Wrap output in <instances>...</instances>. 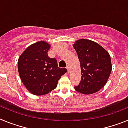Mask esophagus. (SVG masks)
Returning <instances> with one entry per match:
<instances>
[{
  "label": "esophagus",
  "mask_w": 128,
  "mask_h": 128,
  "mask_svg": "<svg viewBox=\"0 0 128 128\" xmlns=\"http://www.w3.org/2000/svg\"><path fill=\"white\" fill-rule=\"evenodd\" d=\"M66 69H67V70H68V72H69V71H70V69H69V66H66Z\"/></svg>",
  "instance_id": "esophagus-1"
}]
</instances>
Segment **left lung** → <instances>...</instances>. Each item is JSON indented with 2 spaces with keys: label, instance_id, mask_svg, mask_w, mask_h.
Instances as JSON below:
<instances>
[{
  "label": "left lung",
  "instance_id": "1",
  "mask_svg": "<svg viewBox=\"0 0 128 128\" xmlns=\"http://www.w3.org/2000/svg\"><path fill=\"white\" fill-rule=\"evenodd\" d=\"M80 62L82 80L75 90L91 94L106 84L112 70L110 54L102 46L89 39H80L73 44Z\"/></svg>",
  "mask_w": 128,
  "mask_h": 128
}]
</instances>
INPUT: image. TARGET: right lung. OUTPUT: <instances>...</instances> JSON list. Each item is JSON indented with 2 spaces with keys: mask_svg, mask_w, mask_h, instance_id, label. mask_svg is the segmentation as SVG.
<instances>
[{
  "mask_svg": "<svg viewBox=\"0 0 128 128\" xmlns=\"http://www.w3.org/2000/svg\"><path fill=\"white\" fill-rule=\"evenodd\" d=\"M50 44L40 41L30 45L18 60L20 78L27 90L37 96L46 94L56 89L58 81L67 72L60 68L55 58L48 56Z\"/></svg>",
  "mask_w": 128,
  "mask_h": 128,
  "instance_id": "1",
  "label": "right lung"
}]
</instances>
